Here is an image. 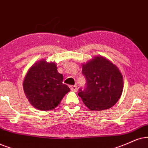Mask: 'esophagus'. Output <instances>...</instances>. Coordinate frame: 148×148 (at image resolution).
Masks as SVG:
<instances>
[{
    "mask_svg": "<svg viewBox=\"0 0 148 148\" xmlns=\"http://www.w3.org/2000/svg\"><path fill=\"white\" fill-rule=\"evenodd\" d=\"M70 89H71V90H72L73 91H77V86L76 85H72V86H70Z\"/></svg>",
    "mask_w": 148,
    "mask_h": 148,
    "instance_id": "obj_1",
    "label": "esophagus"
}]
</instances>
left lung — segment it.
I'll return each instance as SVG.
<instances>
[{
  "mask_svg": "<svg viewBox=\"0 0 148 148\" xmlns=\"http://www.w3.org/2000/svg\"><path fill=\"white\" fill-rule=\"evenodd\" d=\"M86 87L78 95L91 111H102L115 105L123 91V76L118 68L102 56L83 64Z\"/></svg>",
  "mask_w": 148,
  "mask_h": 148,
  "instance_id": "left-lung-1",
  "label": "left lung"
}]
</instances>
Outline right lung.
Wrapping results in <instances>:
<instances>
[{"instance_id":"1","label":"right lung","mask_w":148,"mask_h":148,"mask_svg":"<svg viewBox=\"0 0 148 148\" xmlns=\"http://www.w3.org/2000/svg\"><path fill=\"white\" fill-rule=\"evenodd\" d=\"M63 74L57 72L55 63L42 59L29 69L23 81V89L29 102L42 111L57 107L70 91L63 83Z\"/></svg>"}]
</instances>
